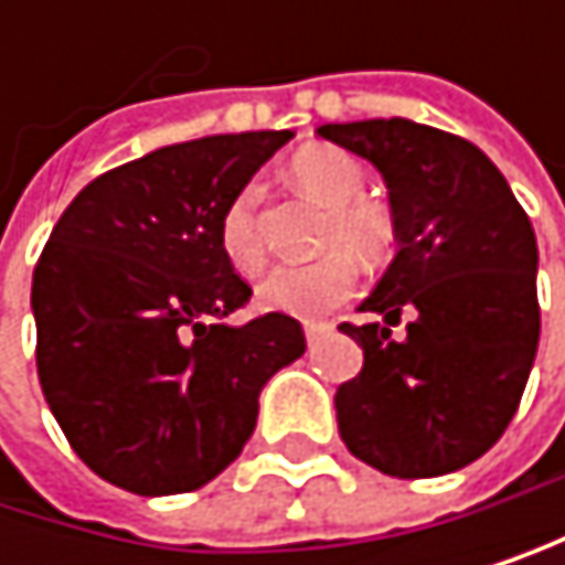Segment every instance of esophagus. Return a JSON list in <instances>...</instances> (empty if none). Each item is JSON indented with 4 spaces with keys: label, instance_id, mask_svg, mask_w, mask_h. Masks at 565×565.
Returning a JSON list of instances; mask_svg holds the SVG:
<instances>
[{
    "label": "esophagus",
    "instance_id": "34e87169",
    "mask_svg": "<svg viewBox=\"0 0 565 565\" xmlns=\"http://www.w3.org/2000/svg\"><path fill=\"white\" fill-rule=\"evenodd\" d=\"M329 329H332V324H324V321H305V335H308V342L321 339Z\"/></svg>",
    "mask_w": 565,
    "mask_h": 565
}]
</instances>
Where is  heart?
<instances>
[{
    "label": "heart",
    "instance_id": "1",
    "mask_svg": "<svg viewBox=\"0 0 565 565\" xmlns=\"http://www.w3.org/2000/svg\"><path fill=\"white\" fill-rule=\"evenodd\" d=\"M291 179L311 192L315 200L329 203V220L321 230V254L308 264H280L260 280V305L298 315L318 318L332 311L335 305L349 301L359 285V260H386L396 247V220L383 203L362 200L365 192V169L332 145L301 148L291 159ZM257 206L260 189L244 185L226 203L216 223V244L223 260L236 274H257L267 260L260 230H257Z\"/></svg>",
    "mask_w": 565,
    "mask_h": 565
}]
</instances>
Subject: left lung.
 <instances>
[{"instance_id": "8db88e82", "label": "left lung", "mask_w": 565, "mask_h": 565, "mask_svg": "<svg viewBox=\"0 0 565 565\" xmlns=\"http://www.w3.org/2000/svg\"><path fill=\"white\" fill-rule=\"evenodd\" d=\"M373 162L399 254L342 332L359 376L335 393L339 434L390 478H437L478 461L512 424L539 349L535 233L505 175L468 138L406 118L321 125ZM407 315L403 337L392 329Z\"/></svg>"}]
</instances>
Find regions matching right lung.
<instances>
[{
  "label": "right lung",
  "instance_id": "add662e5",
  "mask_svg": "<svg viewBox=\"0 0 565 565\" xmlns=\"http://www.w3.org/2000/svg\"><path fill=\"white\" fill-rule=\"evenodd\" d=\"M291 131L210 135L97 175L33 270L36 373L77 458L125 491L213 481L257 427L264 383L305 352L291 315L244 324L250 285L216 244L226 203Z\"/></svg>",
  "mask_w": 565,
  "mask_h": 565
}]
</instances>
